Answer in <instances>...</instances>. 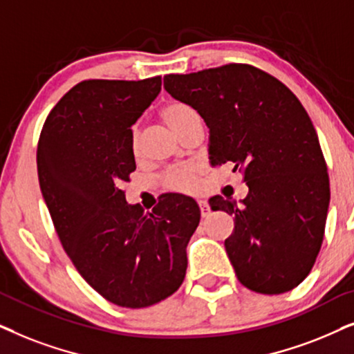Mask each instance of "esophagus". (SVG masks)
<instances>
[{"label": "esophagus", "instance_id": "esophagus-1", "mask_svg": "<svg viewBox=\"0 0 354 354\" xmlns=\"http://www.w3.org/2000/svg\"><path fill=\"white\" fill-rule=\"evenodd\" d=\"M197 204H199V207H201V215L202 216H207L210 214V207H209V204H207V201L199 199V201H197Z\"/></svg>", "mask_w": 354, "mask_h": 354}]
</instances>
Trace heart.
Masks as SVG:
<instances>
[{
    "label": "heart",
    "mask_w": 354,
    "mask_h": 354,
    "mask_svg": "<svg viewBox=\"0 0 354 354\" xmlns=\"http://www.w3.org/2000/svg\"><path fill=\"white\" fill-rule=\"evenodd\" d=\"M162 120L167 122L169 129H173L178 136H183L189 122L197 118V113L192 110L189 105L181 102H173L167 105L162 110ZM139 133L138 129H133V136H131V147H133V152L138 155L139 152ZM197 171L196 167H180L174 168L171 171L167 173L165 176V185H167L169 189L176 191H192L197 185Z\"/></svg>",
    "instance_id": "1"
}]
</instances>
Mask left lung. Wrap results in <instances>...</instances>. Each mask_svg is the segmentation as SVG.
Segmentation results:
<instances>
[{
    "label": "left lung",
    "mask_w": 354,
    "mask_h": 354,
    "mask_svg": "<svg viewBox=\"0 0 354 354\" xmlns=\"http://www.w3.org/2000/svg\"><path fill=\"white\" fill-rule=\"evenodd\" d=\"M163 87L205 121L212 167L230 162L244 173V199H209L212 210L234 218L225 249L238 280L262 295L293 290L320 251L330 202L327 165L304 106L249 64L168 74Z\"/></svg>",
    "instance_id": "obj_1"
}]
</instances>
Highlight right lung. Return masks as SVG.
<instances>
[{
	"label": "right lung",
	"mask_w": 354,
	"mask_h": 354,
	"mask_svg": "<svg viewBox=\"0 0 354 354\" xmlns=\"http://www.w3.org/2000/svg\"><path fill=\"white\" fill-rule=\"evenodd\" d=\"M160 88V75L79 82L50 111L37 149L41 196L66 254L121 308H147L180 288L201 220L192 197L169 194L145 214L121 189L136 169L131 126Z\"/></svg>",
	"instance_id": "add662e5"
}]
</instances>
